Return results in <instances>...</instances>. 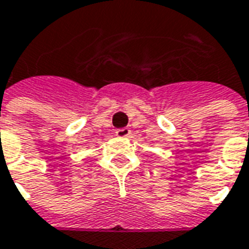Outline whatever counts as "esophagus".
Segmentation results:
<instances>
[{"instance_id":"esophagus-1","label":"esophagus","mask_w":249,"mask_h":249,"mask_svg":"<svg viewBox=\"0 0 249 249\" xmlns=\"http://www.w3.org/2000/svg\"><path fill=\"white\" fill-rule=\"evenodd\" d=\"M130 135L129 128H120V129L116 130V136L119 137H128Z\"/></svg>"}]
</instances>
